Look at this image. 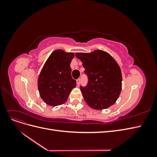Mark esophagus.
<instances>
[{
  "instance_id": "obj_1",
  "label": "esophagus",
  "mask_w": 157,
  "mask_h": 157,
  "mask_svg": "<svg viewBox=\"0 0 157 157\" xmlns=\"http://www.w3.org/2000/svg\"><path fill=\"white\" fill-rule=\"evenodd\" d=\"M80 78H78L77 80V86H80Z\"/></svg>"
}]
</instances>
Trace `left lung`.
Returning a JSON list of instances; mask_svg holds the SVG:
<instances>
[{"mask_svg":"<svg viewBox=\"0 0 157 157\" xmlns=\"http://www.w3.org/2000/svg\"><path fill=\"white\" fill-rule=\"evenodd\" d=\"M88 77L86 87H80L88 105L103 110L115 103L122 90V73L119 65L107 52L96 50L90 53L77 52Z\"/></svg>","mask_w":157,"mask_h":157,"instance_id":"obj_1","label":"left lung"}]
</instances>
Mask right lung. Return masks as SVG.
<instances>
[{"mask_svg": "<svg viewBox=\"0 0 157 157\" xmlns=\"http://www.w3.org/2000/svg\"><path fill=\"white\" fill-rule=\"evenodd\" d=\"M74 56L73 52L59 49L52 52L46 61L37 82L40 96L47 105H62L76 87V80L71 77L70 67Z\"/></svg>", "mask_w": 157, "mask_h": 157, "instance_id": "1", "label": "right lung"}]
</instances>
